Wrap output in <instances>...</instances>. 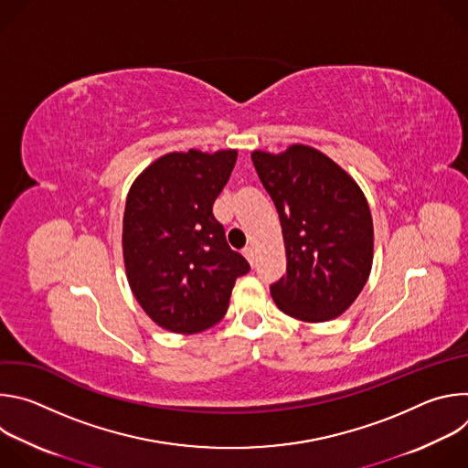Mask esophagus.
I'll list each match as a JSON object with an SVG mask.
<instances>
[{
    "instance_id": "1",
    "label": "esophagus",
    "mask_w": 468,
    "mask_h": 468,
    "mask_svg": "<svg viewBox=\"0 0 468 468\" xmlns=\"http://www.w3.org/2000/svg\"><path fill=\"white\" fill-rule=\"evenodd\" d=\"M242 255L248 259V262L253 266L255 264V251H253V248H244L242 250Z\"/></svg>"
}]
</instances>
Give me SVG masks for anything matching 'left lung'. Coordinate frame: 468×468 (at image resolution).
<instances>
[{
  "mask_svg": "<svg viewBox=\"0 0 468 468\" xmlns=\"http://www.w3.org/2000/svg\"><path fill=\"white\" fill-rule=\"evenodd\" d=\"M257 176L278 209L287 274L271 285L276 305L303 322L341 316L363 291L374 257V228L363 190L322 152L292 144L255 150Z\"/></svg>",
  "mask_w": 468,
  "mask_h": 468,
  "instance_id": "left-lung-1",
  "label": "left lung"
}]
</instances>
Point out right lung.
<instances>
[{
  "instance_id": "right-lung-1",
  "label": "right lung",
  "mask_w": 468,
  "mask_h": 468,
  "mask_svg": "<svg viewBox=\"0 0 468 468\" xmlns=\"http://www.w3.org/2000/svg\"><path fill=\"white\" fill-rule=\"evenodd\" d=\"M237 150L172 152L133 181L122 250L129 287L146 314L174 333H197L228 311L248 261L228 246L213 204Z\"/></svg>"
}]
</instances>
